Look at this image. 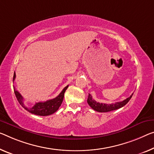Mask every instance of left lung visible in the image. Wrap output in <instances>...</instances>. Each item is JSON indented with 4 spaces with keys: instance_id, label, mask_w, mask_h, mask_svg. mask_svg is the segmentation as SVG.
Returning a JSON list of instances; mask_svg holds the SVG:
<instances>
[{
    "instance_id": "1",
    "label": "left lung",
    "mask_w": 154,
    "mask_h": 154,
    "mask_svg": "<svg viewBox=\"0 0 154 154\" xmlns=\"http://www.w3.org/2000/svg\"><path fill=\"white\" fill-rule=\"evenodd\" d=\"M133 94H132L129 98H127V99H125V100H122L121 102H117V103H112V104H106V103H98V102H96L95 100H94V99L92 98V96L91 94H89L88 98H87V103L89 104V105L94 110L96 111V112H111V111L118 109L123 107V106H125L129 101L132 96H133Z\"/></svg>"
}]
</instances>
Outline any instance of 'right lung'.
<instances>
[{"label":"right lung","mask_w":154,"mask_h":154,"mask_svg":"<svg viewBox=\"0 0 154 154\" xmlns=\"http://www.w3.org/2000/svg\"><path fill=\"white\" fill-rule=\"evenodd\" d=\"M16 79V73L14 72V77H13V82ZM69 85L66 86L65 88L63 89V91L60 92V94L56 97L55 98L51 99V100H47L45 102H39L36 103L32 107H27L24 105L23 103V98L21 96V94L17 90H16L15 87H14V94H15L16 98L18 101V103L20 104V105L28 112L34 113L35 115L42 116H49L52 113H55L56 111L60 107L61 104L63 103L64 98V94L65 91L67 90V87Z\"/></svg>","instance_id":"1"}]
</instances>
